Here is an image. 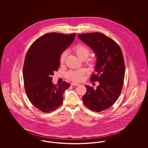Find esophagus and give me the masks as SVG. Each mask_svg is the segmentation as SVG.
I'll return each mask as SVG.
<instances>
[{"instance_id": "esophagus-1", "label": "esophagus", "mask_w": 148, "mask_h": 148, "mask_svg": "<svg viewBox=\"0 0 148 148\" xmlns=\"http://www.w3.org/2000/svg\"><path fill=\"white\" fill-rule=\"evenodd\" d=\"M71 86H77V85H79V84L76 83H71Z\"/></svg>"}]
</instances>
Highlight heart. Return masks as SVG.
<instances>
[{
	"mask_svg": "<svg viewBox=\"0 0 148 148\" xmlns=\"http://www.w3.org/2000/svg\"><path fill=\"white\" fill-rule=\"evenodd\" d=\"M73 51L80 59L85 60L90 56L91 53L90 49L82 44H79L74 47ZM67 56V51H64L60 56V63L63 64L65 62V59ZM87 60V59H86ZM87 63L91 65L93 62V59L89 58L86 60ZM85 75V71L83 70H77V71H68L66 76V77L71 81L75 82H81L83 80Z\"/></svg>",
	"mask_w": 148,
	"mask_h": 148,
	"instance_id": "heart-1",
	"label": "heart"
}]
</instances>
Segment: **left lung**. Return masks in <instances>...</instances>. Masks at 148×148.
<instances>
[{"instance_id":"1","label":"left lung","mask_w":148,"mask_h":148,"mask_svg":"<svg viewBox=\"0 0 148 148\" xmlns=\"http://www.w3.org/2000/svg\"><path fill=\"white\" fill-rule=\"evenodd\" d=\"M77 36L96 54V73L92 74L90 81L99 83L96 89L85 85L86 92L83 101L90 110L101 112L113 106L120 95L125 71L123 53L116 42L101 33L81 34Z\"/></svg>"}]
</instances>
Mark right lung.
Returning <instances> with one entry per match:
<instances>
[{"label": "right lung", "instance_id": "add662e5", "mask_svg": "<svg viewBox=\"0 0 148 148\" xmlns=\"http://www.w3.org/2000/svg\"><path fill=\"white\" fill-rule=\"evenodd\" d=\"M75 34L47 33L38 38L26 54L23 69L26 94L32 104L43 113L56 109L63 102L69 83L54 85V72L60 66V56L75 39Z\"/></svg>", "mask_w": 148, "mask_h": 148}]
</instances>
